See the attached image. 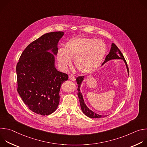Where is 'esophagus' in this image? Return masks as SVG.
I'll list each match as a JSON object with an SVG mask.
<instances>
[{"label":"esophagus","instance_id":"34e87169","mask_svg":"<svg viewBox=\"0 0 147 147\" xmlns=\"http://www.w3.org/2000/svg\"><path fill=\"white\" fill-rule=\"evenodd\" d=\"M69 79L70 80H71V81H75L76 80V78H75V77L73 75H70L69 76Z\"/></svg>","mask_w":147,"mask_h":147}]
</instances>
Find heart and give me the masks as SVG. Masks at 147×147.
I'll use <instances>...</instances> for the list:
<instances>
[{
	"mask_svg": "<svg viewBox=\"0 0 147 147\" xmlns=\"http://www.w3.org/2000/svg\"><path fill=\"white\" fill-rule=\"evenodd\" d=\"M105 53L106 47L102 41L79 36L68 40L64 49L59 48L56 59L63 70H67L71 66V59H74V65L78 71L88 74L99 67Z\"/></svg>",
	"mask_w": 147,
	"mask_h": 147,
	"instance_id": "obj_1",
	"label": "heart"
}]
</instances>
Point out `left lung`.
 <instances>
[{"instance_id":"8db88e82","label":"left lung","mask_w":147,"mask_h":147,"mask_svg":"<svg viewBox=\"0 0 147 147\" xmlns=\"http://www.w3.org/2000/svg\"><path fill=\"white\" fill-rule=\"evenodd\" d=\"M115 59H121V60H123V61L125 63V67H126L127 73L129 74V68H128V66L127 65L126 61L125 60L123 54L121 53L119 49L117 47L115 44L112 43L111 45V48L109 51V53L107 56L104 62L102 64V66L107 61L111 60H115ZM84 78H85L84 76H80V77H78L76 78V81H77V83L78 84V88H77L78 96L79 98L80 107H81L82 112L85 114V115H86L87 116H88V117H90V118H100V117H105L107 116L108 115H99V114L93 112L86 105L84 99V98H83V95L81 91V87L82 84L84 80Z\"/></svg>"}]
</instances>
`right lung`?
Returning <instances> with one entry per match:
<instances>
[{"mask_svg": "<svg viewBox=\"0 0 147 147\" xmlns=\"http://www.w3.org/2000/svg\"><path fill=\"white\" fill-rule=\"evenodd\" d=\"M64 34L49 32L33 41L16 66L17 91L28 108L38 115H49L56 110L60 87L69 78L55 67L58 43Z\"/></svg>", "mask_w": 147, "mask_h": 147, "instance_id": "obj_1", "label": "right lung"}]
</instances>
